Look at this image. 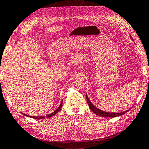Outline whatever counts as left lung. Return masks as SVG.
<instances>
[{"label":"left lung","mask_w":149,"mask_h":149,"mask_svg":"<svg viewBox=\"0 0 149 149\" xmlns=\"http://www.w3.org/2000/svg\"><path fill=\"white\" fill-rule=\"evenodd\" d=\"M86 97L87 103H88L90 109H91L92 111L94 112L95 113V114H97V115L100 116H102V117H107V118L117 117V116L123 115V114H124V113L127 112L128 111H129V110H126L125 112H121V113H110V112H105V111H103V110L98 109L96 107H95L94 105H93V104L89 100V99L88 97V96H87V95H86Z\"/></svg>","instance_id":"obj_1"}]
</instances>
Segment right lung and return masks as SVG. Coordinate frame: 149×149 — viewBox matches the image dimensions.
<instances>
[{
    "label": "right lung",
    "instance_id": "add662e5",
    "mask_svg": "<svg viewBox=\"0 0 149 149\" xmlns=\"http://www.w3.org/2000/svg\"><path fill=\"white\" fill-rule=\"evenodd\" d=\"M62 106H63V101H61V104H60L59 108H58L57 110H55L54 112H52V113H49V114H48V115H46V116H28V115H26V114H24V115L26 116H28V117L34 118V119H45V117L48 118L52 117V116H54L55 114H56L57 112H59V110L61 109V108H62Z\"/></svg>",
    "mask_w": 149,
    "mask_h": 149
}]
</instances>
